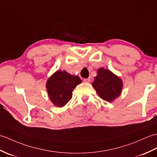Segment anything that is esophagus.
<instances>
[{
    "label": "esophagus",
    "mask_w": 157,
    "mask_h": 157,
    "mask_svg": "<svg viewBox=\"0 0 157 157\" xmlns=\"http://www.w3.org/2000/svg\"><path fill=\"white\" fill-rule=\"evenodd\" d=\"M83 81L85 82H89L90 81V78H84L83 79Z\"/></svg>",
    "instance_id": "34e87169"
}]
</instances>
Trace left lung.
<instances>
[{"instance_id": "1", "label": "left lung", "mask_w": 157, "mask_h": 157, "mask_svg": "<svg viewBox=\"0 0 157 157\" xmlns=\"http://www.w3.org/2000/svg\"><path fill=\"white\" fill-rule=\"evenodd\" d=\"M92 85L101 98L108 102L112 101L120 95L123 86L122 81L119 77L103 68L97 71Z\"/></svg>"}]
</instances>
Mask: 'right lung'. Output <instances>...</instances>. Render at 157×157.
<instances>
[{"instance_id": "obj_1", "label": "right lung", "mask_w": 157, "mask_h": 157, "mask_svg": "<svg viewBox=\"0 0 157 157\" xmlns=\"http://www.w3.org/2000/svg\"><path fill=\"white\" fill-rule=\"evenodd\" d=\"M81 82L78 76H72L66 71L56 72L46 83L52 102L59 107L64 106L71 99L72 90Z\"/></svg>"}]
</instances>
